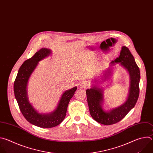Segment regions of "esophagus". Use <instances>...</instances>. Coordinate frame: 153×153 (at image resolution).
Listing matches in <instances>:
<instances>
[{
  "instance_id": "esophagus-1",
  "label": "esophagus",
  "mask_w": 153,
  "mask_h": 153,
  "mask_svg": "<svg viewBox=\"0 0 153 153\" xmlns=\"http://www.w3.org/2000/svg\"><path fill=\"white\" fill-rule=\"evenodd\" d=\"M88 86V82L85 81H82L79 82V87L81 88H85Z\"/></svg>"
}]
</instances>
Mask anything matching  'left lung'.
I'll list each match as a JSON object with an SVG mask.
<instances>
[{
  "label": "left lung",
  "mask_w": 153,
  "mask_h": 153,
  "mask_svg": "<svg viewBox=\"0 0 153 153\" xmlns=\"http://www.w3.org/2000/svg\"><path fill=\"white\" fill-rule=\"evenodd\" d=\"M116 64H119L125 68L130 76L128 97L123 104L109 110L103 109V89L98 84L100 82V79H95L91 87L86 90L88 105L91 117L98 123L104 125H112L123 119L134 107L139 94L140 71L133 55L126 46L122 47L119 56L112 61L109 65L110 67L104 71L102 80H107L109 76H111L113 73L111 67Z\"/></svg>",
  "instance_id": "8db88e82"
}]
</instances>
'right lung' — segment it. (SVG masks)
I'll list each match as a JSON object with an SVG mask.
<instances>
[{
    "instance_id": "obj_1",
    "label": "right lung",
    "mask_w": 153,
    "mask_h": 153,
    "mask_svg": "<svg viewBox=\"0 0 153 153\" xmlns=\"http://www.w3.org/2000/svg\"><path fill=\"white\" fill-rule=\"evenodd\" d=\"M51 53V49L42 48L33 57L26 60L19 68L14 83L15 98L23 116L30 124L46 128L54 127L64 120L69 102L77 89V87H74L65 91L56 107L48 113H39L29 102L27 93L29 79L39 65V62Z\"/></svg>"
}]
</instances>
